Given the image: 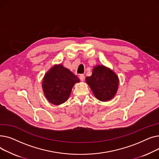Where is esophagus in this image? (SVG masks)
Listing matches in <instances>:
<instances>
[{"label":"esophagus","mask_w":159,"mask_h":159,"mask_svg":"<svg viewBox=\"0 0 159 159\" xmlns=\"http://www.w3.org/2000/svg\"><path fill=\"white\" fill-rule=\"evenodd\" d=\"M79 79L81 81H84V75L83 74H81L79 75Z\"/></svg>","instance_id":"1"}]
</instances>
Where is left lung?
I'll use <instances>...</instances> for the list:
<instances>
[{
    "label": "left lung",
    "mask_w": 159,
    "mask_h": 159,
    "mask_svg": "<svg viewBox=\"0 0 159 159\" xmlns=\"http://www.w3.org/2000/svg\"><path fill=\"white\" fill-rule=\"evenodd\" d=\"M95 97L106 102L112 99L118 89L119 78L115 72L103 65H98L93 69L92 75L86 78Z\"/></svg>",
    "instance_id": "8db88e82"
}]
</instances>
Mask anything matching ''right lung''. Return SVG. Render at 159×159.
<instances>
[{"label":"right lung","instance_id":"1","mask_svg":"<svg viewBox=\"0 0 159 159\" xmlns=\"http://www.w3.org/2000/svg\"><path fill=\"white\" fill-rule=\"evenodd\" d=\"M79 79L62 65H55L44 75L43 89L49 102L60 105L68 99L71 89Z\"/></svg>","mask_w":159,"mask_h":159}]
</instances>
